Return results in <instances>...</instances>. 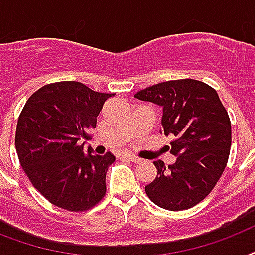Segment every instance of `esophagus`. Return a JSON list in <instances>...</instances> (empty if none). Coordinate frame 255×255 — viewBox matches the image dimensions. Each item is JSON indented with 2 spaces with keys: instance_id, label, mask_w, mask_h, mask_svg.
Masks as SVG:
<instances>
[{
  "instance_id": "1",
  "label": "esophagus",
  "mask_w": 255,
  "mask_h": 255,
  "mask_svg": "<svg viewBox=\"0 0 255 255\" xmlns=\"http://www.w3.org/2000/svg\"><path fill=\"white\" fill-rule=\"evenodd\" d=\"M123 157H124V159L129 160V161H132V163H139V161H140L139 157H136L135 155H131V153H124Z\"/></svg>"
}]
</instances>
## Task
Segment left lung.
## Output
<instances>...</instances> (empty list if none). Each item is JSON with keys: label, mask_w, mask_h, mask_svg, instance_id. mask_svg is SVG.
Here are the masks:
<instances>
[{"label": "left lung", "mask_w": 255, "mask_h": 255, "mask_svg": "<svg viewBox=\"0 0 255 255\" xmlns=\"http://www.w3.org/2000/svg\"><path fill=\"white\" fill-rule=\"evenodd\" d=\"M135 98L163 107L164 135L173 136L172 165L155 161L157 176L145 186L152 202L168 210L197 205L212 192L229 159L232 126L217 91L204 82H161Z\"/></svg>", "instance_id": "8db88e82"}]
</instances>
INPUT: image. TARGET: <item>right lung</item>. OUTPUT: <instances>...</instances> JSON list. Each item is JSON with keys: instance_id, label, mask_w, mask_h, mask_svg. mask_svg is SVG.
<instances>
[{"instance_id": "obj_1", "label": "right lung", "mask_w": 255, "mask_h": 255, "mask_svg": "<svg viewBox=\"0 0 255 255\" xmlns=\"http://www.w3.org/2000/svg\"><path fill=\"white\" fill-rule=\"evenodd\" d=\"M114 94L81 82L50 83L30 96L18 118L15 149L22 169L45 198L70 212L91 209L106 194L115 156L94 155L85 141L104 102Z\"/></svg>"}]
</instances>
